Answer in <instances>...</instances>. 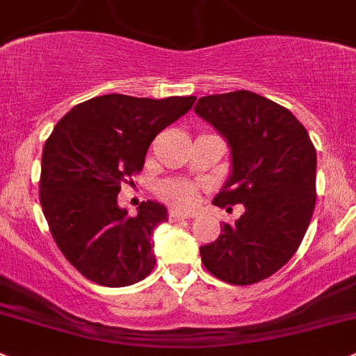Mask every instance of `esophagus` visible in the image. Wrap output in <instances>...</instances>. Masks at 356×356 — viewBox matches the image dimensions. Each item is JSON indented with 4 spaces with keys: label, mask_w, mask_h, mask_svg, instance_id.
<instances>
[{
    "label": "esophagus",
    "mask_w": 356,
    "mask_h": 356,
    "mask_svg": "<svg viewBox=\"0 0 356 356\" xmlns=\"http://www.w3.org/2000/svg\"><path fill=\"white\" fill-rule=\"evenodd\" d=\"M188 218H192V212L179 211V209H173V211H170L171 221H179V219H188Z\"/></svg>",
    "instance_id": "obj_1"
}]
</instances>
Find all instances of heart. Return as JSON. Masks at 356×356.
Instances as JSON below:
<instances>
[{
  "label": "heart",
  "instance_id": "heart-1",
  "mask_svg": "<svg viewBox=\"0 0 356 356\" xmlns=\"http://www.w3.org/2000/svg\"><path fill=\"white\" fill-rule=\"evenodd\" d=\"M159 195L170 204L188 207V205L195 202L197 188L192 183L173 179V181H166L159 186Z\"/></svg>",
  "mask_w": 356,
  "mask_h": 356
}]
</instances>
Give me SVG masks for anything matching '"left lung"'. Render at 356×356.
Masks as SVG:
<instances>
[{
    "label": "left lung",
    "mask_w": 356,
    "mask_h": 356,
    "mask_svg": "<svg viewBox=\"0 0 356 356\" xmlns=\"http://www.w3.org/2000/svg\"><path fill=\"white\" fill-rule=\"evenodd\" d=\"M193 111L225 137L232 154L229 177L212 204L245 207L234 225L221 226L218 240L200 247V257L226 283H259L295 255L309 228L315 147L289 109L250 90L200 97Z\"/></svg>",
    "instance_id": "1"
}]
</instances>
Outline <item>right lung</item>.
I'll use <instances>...</instances> for the list:
<instances>
[{"mask_svg": "<svg viewBox=\"0 0 356 356\" xmlns=\"http://www.w3.org/2000/svg\"><path fill=\"white\" fill-rule=\"evenodd\" d=\"M195 97L108 94L76 104L44 144L39 199L61 254L101 286L147 277L152 233L168 209L142 202L135 218L118 205L122 183L142 171L156 135L192 109Z\"/></svg>", "mask_w": 356, "mask_h": 356, "instance_id": "obj_1", "label": "right lung"}]
</instances>
